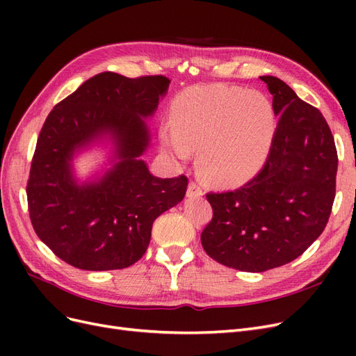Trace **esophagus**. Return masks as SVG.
<instances>
[{"instance_id":"1","label":"esophagus","mask_w":356,"mask_h":356,"mask_svg":"<svg viewBox=\"0 0 356 356\" xmlns=\"http://www.w3.org/2000/svg\"><path fill=\"white\" fill-rule=\"evenodd\" d=\"M187 196L188 197H196V196H202V188L197 184L196 181H190L188 188H187Z\"/></svg>"}]
</instances>
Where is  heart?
Segmentation results:
<instances>
[{
    "mask_svg": "<svg viewBox=\"0 0 356 356\" xmlns=\"http://www.w3.org/2000/svg\"><path fill=\"white\" fill-rule=\"evenodd\" d=\"M174 123L175 127L161 131L163 144L178 159L200 148V172L215 182H236L255 174L270 152L276 129L266 95L224 86H203L179 95Z\"/></svg>",
    "mask_w": 356,
    "mask_h": 356,
    "instance_id": "b5f03b06",
    "label": "heart"
}]
</instances>
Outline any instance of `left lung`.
<instances>
[{"instance_id": "obj_1", "label": "left lung", "mask_w": 356, "mask_h": 356, "mask_svg": "<svg viewBox=\"0 0 356 356\" xmlns=\"http://www.w3.org/2000/svg\"><path fill=\"white\" fill-rule=\"evenodd\" d=\"M279 117L263 169L233 191L208 193L213 215L200 234L217 263L242 272H266L296 260L328 222L336 197L337 149L315 106L286 83L260 77Z\"/></svg>"}]
</instances>
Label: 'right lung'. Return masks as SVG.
I'll return each mask as SVG.
<instances>
[{"mask_svg":"<svg viewBox=\"0 0 356 356\" xmlns=\"http://www.w3.org/2000/svg\"><path fill=\"white\" fill-rule=\"evenodd\" d=\"M165 75L127 79L101 72L60 101L37 139L26 184L29 218L53 254L83 270H115L136 263L160 213L186 196L188 179L157 178L141 160L149 144L144 118L169 88ZM110 134L118 161L98 181L76 184L77 149Z\"/></svg>","mask_w":356,"mask_h":356,"instance_id":"add662e5","label":"right lung"}]
</instances>
